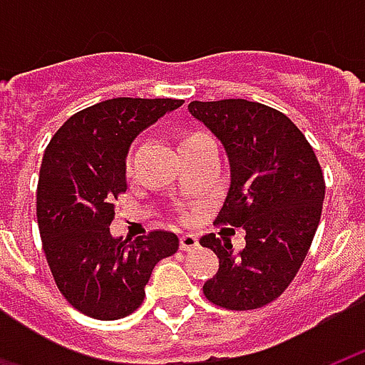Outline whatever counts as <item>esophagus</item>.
Instances as JSON below:
<instances>
[{"mask_svg":"<svg viewBox=\"0 0 365 365\" xmlns=\"http://www.w3.org/2000/svg\"><path fill=\"white\" fill-rule=\"evenodd\" d=\"M199 246V238L195 235H183L180 238V248H182L183 252H187V250H193V248H197Z\"/></svg>","mask_w":365,"mask_h":365,"instance_id":"esophagus-1","label":"esophagus"}]
</instances>
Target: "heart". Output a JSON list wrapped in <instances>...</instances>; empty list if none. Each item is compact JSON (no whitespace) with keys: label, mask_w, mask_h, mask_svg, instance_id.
Segmentation results:
<instances>
[{"label":"heart","mask_w":365,"mask_h":365,"mask_svg":"<svg viewBox=\"0 0 365 365\" xmlns=\"http://www.w3.org/2000/svg\"><path fill=\"white\" fill-rule=\"evenodd\" d=\"M201 133H185V135H182V143H180V146L182 144H187L191 143V140H197V138H201ZM127 175H133V166H130V160L127 162Z\"/></svg>","instance_id":"heart-1"}]
</instances>
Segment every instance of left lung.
Wrapping results in <instances>:
<instances>
[{
	"label": "left lung",
	"instance_id": "left-lung-1",
	"mask_svg": "<svg viewBox=\"0 0 365 365\" xmlns=\"http://www.w3.org/2000/svg\"><path fill=\"white\" fill-rule=\"evenodd\" d=\"M187 109L229 156L230 187L217 221L246 230L238 252L213 232L199 240L219 258L203 293L222 309H260L287 289L313 242L324 199L319 160L289 117L268 105L221 99Z\"/></svg>",
	"mask_w": 365,
	"mask_h": 365
}]
</instances>
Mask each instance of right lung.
I'll list each match as a JSON object with an SVG mask.
<instances>
[{"instance_id": "obj_1", "label": "right lung", "mask_w": 365, "mask_h": 365, "mask_svg": "<svg viewBox=\"0 0 365 365\" xmlns=\"http://www.w3.org/2000/svg\"><path fill=\"white\" fill-rule=\"evenodd\" d=\"M182 99L115 97L76 113L46 146L36 221L60 293L80 313L115 321L136 311L160 260L178 252L174 232L113 237L115 199L127 191V154L144 128Z\"/></svg>"}]
</instances>
